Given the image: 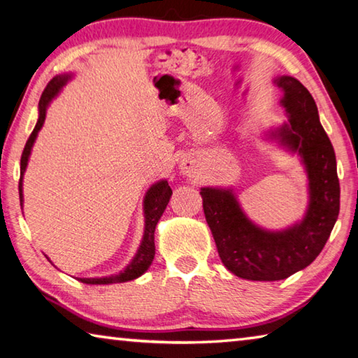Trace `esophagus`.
<instances>
[{
  "mask_svg": "<svg viewBox=\"0 0 358 358\" xmlns=\"http://www.w3.org/2000/svg\"><path fill=\"white\" fill-rule=\"evenodd\" d=\"M191 171H192V169H191L189 166H187V164H186V162H183V164H181V172H183V173H186V175H189V173H191Z\"/></svg>",
  "mask_w": 358,
  "mask_h": 358,
  "instance_id": "34e87169",
  "label": "esophagus"
}]
</instances>
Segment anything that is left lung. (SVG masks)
Instances as JSON below:
<instances>
[{"label": "left lung", "instance_id": "1", "mask_svg": "<svg viewBox=\"0 0 358 358\" xmlns=\"http://www.w3.org/2000/svg\"><path fill=\"white\" fill-rule=\"evenodd\" d=\"M280 105L288 120L268 131L289 153L301 157L308 178V206L302 220L272 231L245 216L231 187L200 189L208 227L227 269L245 280H283L315 262L340 213L336 158L313 96L296 78L277 76Z\"/></svg>", "mask_w": 358, "mask_h": 358}]
</instances>
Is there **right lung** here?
I'll use <instances>...</instances> for the list:
<instances>
[{
  "mask_svg": "<svg viewBox=\"0 0 358 358\" xmlns=\"http://www.w3.org/2000/svg\"><path fill=\"white\" fill-rule=\"evenodd\" d=\"M71 78H73V73L56 75L53 80L48 83V86L45 87L43 94L41 96V101H38V119L34 129H32L28 142H26L23 155H22V161H20V183H18V191H20V205H23V175L26 172V167H28L32 145H34L37 134L43 127L45 117H47V109L50 106L51 100L61 92L62 87L66 86ZM171 196H172V189L171 186H169L167 180H159L148 187V191L145 192V197H144V217H145L144 236H142L138 252H136V255L133 257V259L129 262V264L125 269L120 271L119 274H114L109 277L80 278V282L87 283V285L123 283V282L134 280V278H138L144 274V272L150 268V264L155 258V229H157L158 220L161 219L162 213H164L169 200H171Z\"/></svg>",
  "mask_w": 358,
  "mask_h": 358,
  "instance_id": "add662e5",
  "label": "right lung"
}]
</instances>
